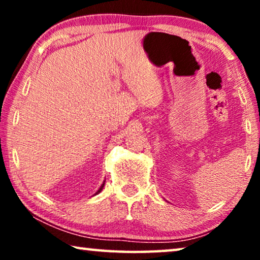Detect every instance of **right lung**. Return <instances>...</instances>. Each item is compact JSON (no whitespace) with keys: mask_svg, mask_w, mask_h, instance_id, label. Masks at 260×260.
<instances>
[{"mask_svg":"<svg viewBox=\"0 0 260 260\" xmlns=\"http://www.w3.org/2000/svg\"><path fill=\"white\" fill-rule=\"evenodd\" d=\"M103 187H104V183H103V184H102V187H101V188H99V190H98V191H97V193H95V194H98V193H99V191H101V190L103 189Z\"/></svg>","mask_w":260,"mask_h":260,"instance_id":"add662e5","label":"right lung"}]
</instances>
